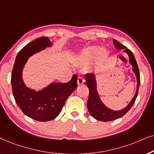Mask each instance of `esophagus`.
I'll return each mask as SVG.
<instances>
[{
	"mask_svg": "<svg viewBox=\"0 0 154 154\" xmlns=\"http://www.w3.org/2000/svg\"><path fill=\"white\" fill-rule=\"evenodd\" d=\"M84 82H85V79L82 77H81V76L78 77V79H77V84H78V85H82Z\"/></svg>",
	"mask_w": 154,
	"mask_h": 154,
	"instance_id": "esophagus-1",
	"label": "esophagus"
}]
</instances>
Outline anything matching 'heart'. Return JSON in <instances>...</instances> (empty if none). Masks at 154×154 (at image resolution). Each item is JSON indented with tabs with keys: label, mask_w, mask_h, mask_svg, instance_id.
<instances>
[{
	"label": "heart",
	"mask_w": 154,
	"mask_h": 154,
	"mask_svg": "<svg viewBox=\"0 0 154 154\" xmlns=\"http://www.w3.org/2000/svg\"><path fill=\"white\" fill-rule=\"evenodd\" d=\"M103 50L99 51L96 48H89L82 53L80 58H79V62L82 63L89 62L95 58L98 55L103 54Z\"/></svg>",
	"instance_id": "1"
}]
</instances>
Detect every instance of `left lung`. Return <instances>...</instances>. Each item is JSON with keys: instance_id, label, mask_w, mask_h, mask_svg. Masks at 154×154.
<instances>
[{"instance_id": "obj_1", "label": "left lung", "mask_w": 154, "mask_h": 154, "mask_svg": "<svg viewBox=\"0 0 154 154\" xmlns=\"http://www.w3.org/2000/svg\"><path fill=\"white\" fill-rule=\"evenodd\" d=\"M113 44L115 47L118 49H125L124 51L128 54L129 58H130V63L132 64L133 67V71L135 73L137 79V89L136 94L132 98V100L129 103V105L121 110H118V111H115L108 108L105 105L102 103L101 100H100L99 96L96 91V83L95 80V75L92 73H87L86 75V82H87V86L89 88V99L87 102V108L89 110V113L91 116L96 120H100V121L108 122L111 121V120H116L121 118L125 115L130 108L132 107L134 105L135 100L137 97V94H138V90L140 85V74H139V70L138 65H137V61L135 60V58L133 55L132 51L130 49L127 48L126 46L119 43L118 41L113 39Z\"/></svg>"}]
</instances>
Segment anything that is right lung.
Segmentation results:
<instances>
[{"mask_svg": "<svg viewBox=\"0 0 154 154\" xmlns=\"http://www.w3.org/2000/svg\"><path fill=\"white\" fill-rule=\"evenodd\" d=\"M51 45L46 36L36 38L26 45L16 57L11 75L13 96L24 115L40 122L53 120L58 116L65 101L77 87V77L74 75L67 83H52L44 90L28 89L22 81V72L29 57Z\"/></svg>", "mask_w": 154, "mask_h": 154, "instance_id": "1", "label": "right lung"}]
</instances>
